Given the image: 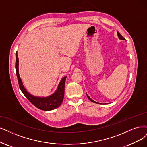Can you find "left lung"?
I'll return each instance as SVG.
<instances>
[{
  "instance_id": "8db88e82",
  "label": "left lung",
  "mask_w": 147,
  "mask_h": 147,
  "mask_svg": "<svg viewBox=\"0 0 147 147\" xmlns=\"http://www.w3.org/2000/svg\"><path fill=\"white\" fill-rule=\"evenodd\" d=\"M117 36H118V37L119 38V39H121V40H125V39L122 36V35L119 33V32L117 31ZM86 96H87V97H88V99L90 100H91V102H94V103H96V104H100V103H98V102H96V101H94V100H93V99H91L90 97L88 96V94H86Z\"/></svg>"
}]
</instances>
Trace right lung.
I'll list each match as a JSON object with an SVG mask.
<instances>
[{
    "instance_id": "add662e5",
    "label": "right lung",
    "mask_w": 147,
    "mask_h": 147,
    "mask_svg": "<svg viewBox=\"0 0 147 147\" xmlns=\"http://www.w3.org/2000/svg\"><path fill=\"white\" fill-rule=\"evenodd\" d=\"M16 74L18 79V82L20 89L24 96L28 100L33 104L35 107L40 110L44 111H50L55 108H58L61 105L64 97V90H65V82L67 76L62 78L60 81L57 86V88L55 92L51 95L47 97H39L35 96L30 94L29 92L26 90L23 85V82L19 76V58L18 56V53H16Z\"/></svg>"
}]
</instances>
